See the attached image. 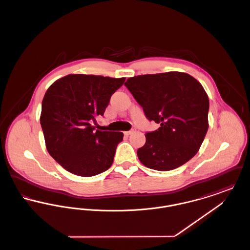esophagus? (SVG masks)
I'll return each mask as SVG.
<instances>
[{"mask_svg": "<svg viewBox=\"0 0 250 250\" xmlns=\"http://www.w3.org/2000/svg\"><path fill=\"white\" fill-rule=\"evenodd\" d=\"M135 129H132V130L129 131H126V132H125V135H126V136H129V135H131L132 133H134L135 132Z\"/></svg>", "mask_w": 250, "mask_h": 250, "instance_id": "1", "label": "esophagus"}]
</instances>
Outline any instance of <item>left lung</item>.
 <instances>
[{
  "mask_svg": "<svg viewBox=\"0 0 250 250\" xmlns=\"http://www.w3.org/2000/svg\"><path fill=\"white\" fill-rule=\"evenodd\" d=\"M125 85L146 117L160 127L146 133L137 155L143 165L171 170L198 153L208 130L209 98L195 78L183 72L140 75Z\"/></svg>",
  "mask_w": 250,
  "mask_h": 250,
  "instance_id": "1",
  "label": "left lung"
}]
</instances>
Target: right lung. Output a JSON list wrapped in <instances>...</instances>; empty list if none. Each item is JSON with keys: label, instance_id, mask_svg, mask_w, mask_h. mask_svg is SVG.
<instances>
[{"label": "right lung", "instance_id": "right-lung-1", "mask_svg": "<svg viewBox=\"0 0 250 250\" xmlns=\"http://www.w3.org/2000/svg\"><path fill=\"white\" fill-rule=\"evenodd\" d=\"M125 78L70 74L48 87L42 101L40 124L48 154L73 174L90 177L113 163L122 132L95 130L112 94Z\"/></svg>", "mask_w": 250, "mask_h": 250}]
</instances>
